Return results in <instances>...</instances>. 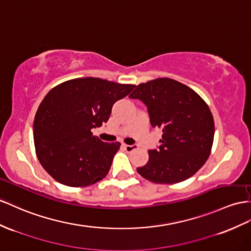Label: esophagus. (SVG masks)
<instances>
[{
    "label": "esophagus",
    "mask_w": 251,
    "mask_h": 251,
    "mask_svg": "<svg viewBox=\"0 0 251 251\" xmlns=\"http://www.w3.org/2000/svg\"><path fill=\"white\" fill-rule=\"evenodd\" d=\"M138 147V145L137 144H132V145H127V144H124V149L126 150V151H128V152H130V151H134Z\"/></svg>",
    "instance_id": "obj_1"
}]
</instances>
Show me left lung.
<instances>
[{"label": "left lung", "mask_w": 251, "mask_h": 251, "mask_svg": "<svg viewBox=\"0 0 251 251\" xmlns=\"http://www.w3.org/2000/svg\"><path fill=\"white\" fill-rule=\"evenodd\" d=\"M147 107L151 124L162 130L158 149L139 174L156 183H177L190 178L209 158L214 121L208 105L194 90L171 78L140 83L129 95Z\"/></svg>", "instance_id": "left-lung-1"}]
</instances>
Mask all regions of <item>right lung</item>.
Masks as SVG:
<instances>
[{
    "mask_svg": "<svg viewBox=\"0 0 251 251\" xmlns=\"http://www.w3.org/2000/svg\"><path fill=\"white\" fill-rule=\"evenodd\" d=\"M133 85L95 77L64 81L46 95L34 121V143L43 169L69 187H87L101 180L120 149L91 132L106 123L112 106Z\"/></svg>",
    "mask_w": 251,
    "mask_h": 251,
    "instance_id": "1",
    "label": "right lung"
}]
</instances>
